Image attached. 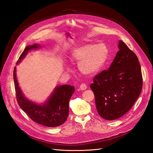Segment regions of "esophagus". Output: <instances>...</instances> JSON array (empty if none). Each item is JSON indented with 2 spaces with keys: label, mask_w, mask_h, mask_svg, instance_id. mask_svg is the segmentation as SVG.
<instances>
[{
  "label": "esophagus",
  "mask_w": 153,
  "mask_h": 153,
  "mask_svg": "<svg viewBox=\"0 0 153 153\" xmlns=\"http://www.w3.org/2000/svg\"><path fill=\"white\" fill-rule=\"evenodd\" d=\"M80 89L82 91H84L87 89V85L85 84H82L80 85Z\"/></svg>",
  "instance_id": "esophagus-1"
}]
</instances>
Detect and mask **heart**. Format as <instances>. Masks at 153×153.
I'll use <instances>...</instances> for the list:
<instances>
[{"label":"heart","instance_id":"obj_1","mask_svg":"<svg viewBox=\"0 0 153 153\" xmlns=\"http://www.w3.org/2000/svg\"><path fill=\"white\" fill-rule=\"evenodd\" d=\"M108 56V50L103 44H85L74 50L71 61L78 63V68L84 75H92L103 67Z\"/></svg>","mask_w":153,"mask_h":153}]
</instances>
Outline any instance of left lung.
<instances>
[{"instance_id": "1", "label": "left lung", "mask_w": 153, "mask_h": 153, "mask_svg": "<svg viewBox=\"0 0 153 153\" xmlns=\"http://www.w3.org/2000/svg\"><path fill=\"white\" fill-rule=\"evenodd\" d=\"M118 47L109 69L96 75L90 85L97 111L108 121L126 114L142 89L141 67L136 54L123 41H119Z\"/></svg>"}]
</instances>
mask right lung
<instances>
[{
	"label": "right lung",
	"instance_id": "right-lung-1",
	"mask_svg": "<svg viewBox=\"0 0 153 153\" xmlns=\"http://www.w3.org/2000/svg\"><path fill=\"white\" fill-rule=\"evenodd\" d=\"M39 47L38 44L27 46L16 64L20 62L29 50ZM13 78L18 105L32 121L47 127L59 126L66 121L69 115V101L75 92L73 86L63 85L57 87L47 102L43 105H38L27 100L23 94L16 79V67L14 68Z\"/></svg>",
	"mask_w": 153,
	"mask_h": 153
}]
</instances>
